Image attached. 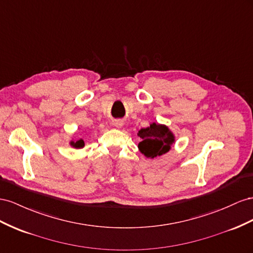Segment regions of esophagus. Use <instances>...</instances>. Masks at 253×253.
Masks as SVG:
<instances>
[{
	"instance_id": "esophagus-1",
	"label": "esophagus",
	"mask_w": 253,
	"mask_h": 253,
	"mask_svg": "<svg viewBox=\"0 0 253 253\" xmlns=\"http://www.w3.org/2000/svg\"><path fill=\"white\" fill-rule=\"evenodd\" d=\"M113 125H114L115 127L120 128V127H122V126H123V122H122V121H120V120H118V121H114Z\"/></svg>"
}]
</instances>
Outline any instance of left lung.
I'll list each match as a JSON object with an SVG mask.
<instances>
[{
	"instance_id": "8db88e82",
	"label": "left lung",
	"mask_w": 253,
	"mask_h": 253,
	"mask_svg": "<svg viewBox=\"0 0 253 253\" xmlns=\"http://www.w3.org/2000/svg\"><path fill=\"white\" fill-rule=\"evenodd\" d=\"M138 135L141 138L138 145L139 150L144 156L151 159L167 154L175 142V135L169 127L157 123L142 128Z\"/></svg>"
}]
</instances>
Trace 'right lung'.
I'll list each match as a JSON object with an SVG mask.
<instances>
[{
  "label": "right lung",
  "mask_w": 253,
  "mask_h": 253,
  "mask_svg": "<svg viewBox=\"0 0 253 253\" xmlns=\"http://www.w3.org/2000/svg\"><path fill=\"white\" fill-rule=\"evenodd\" d=\"M70 145L73 146L74 148H83V147L84 146V142L83 139H79V140H77V141H73V140H72V141L70 142Z\"/></svg>",
  "instance_id": "add662e5"
}]
</instances>
